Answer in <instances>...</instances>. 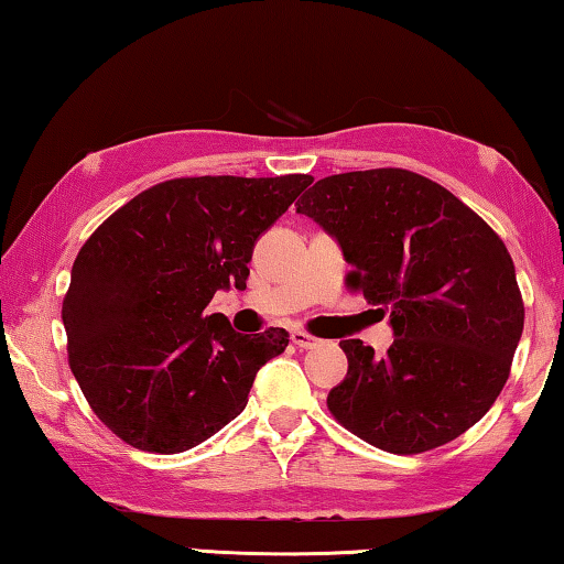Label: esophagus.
<instances>
[{
	"label": "esophagus",
	"mask_w": 564,
	"mask_h": 564,
	"mask_svg": "<svg viewBox=\"0 0 564 564\" xmlns=\"http://www.w3.org/2000/svg\"><path fill=\"white\" fill-rule=\"evenodd\" d=\"M291 343L295 348L301 350H311V348H318L321 340L316 336H311V333H303V330H293L291 333Z\"/></svg>",
	"instance_id": "34e87169"
}]
</instances>
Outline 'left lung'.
I'll use <instances>...</instances> for the list:
<instances>
[{
  "label": "left lung",
  "mask_w": 564,
  "mask_h": 564,
  "mask_svg": "<svg viewBox=\"0 0 564 564\" xmlns=\"http://www.w3.org/2000/svg\"><path fill=\"white\" fill-rule=\"evenodd\" d=\"M295 212L352 265L348 289L390 313L386 356L343 340L348 376L328 410L360 441L415 455L473 427L508 383L524 326L514 263L470 206L408 169L326 176Z\"/></svg>",
  "instance_id": "obj_1"
}]
</instances>
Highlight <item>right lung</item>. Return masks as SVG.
<instances>
[{
  "mask_svg": "<svg viewBox=\"0 0 564 564\" xmlns=\"http://www.w3.org/2000/svg\"><path fill=\"white\" fill-rule=\"evenodd\" d=\"M313 176H186L113 212L72 265L62 303L69 368L109 431L147 453L204 443L241 413L289 333H236L206 305L246 289L259 236Z\"/></svg>",
  "mask_w": 564,
  "mask_h": 564,
  "instance_id": "obj_1",
  "label": "right lung"
}]
</instances>
